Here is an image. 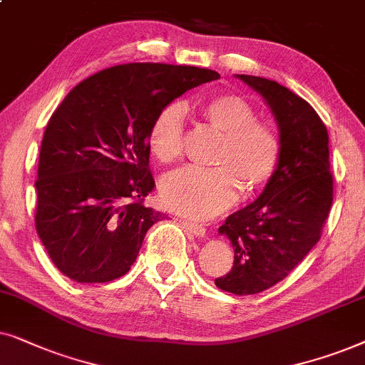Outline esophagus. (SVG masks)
Here are the masks:
<instances>
[{
    "mask_svg": "<svg viewBox=\"0 0 365 365\" xmlns=\"http://www.w3.org/2000/svg\"><path fill=\"white\" fill-rule=\"evenodd\" d=\"M182 225L187 228V230H190L193 235L197 237H203L207 233V228L202 225V223H197V222H192V220H182Z\"/></svg>",
    "mask_w": 365,
    "mask_h": 365,
    "instance_id": "esophagus-1",
    "label": "esophagus"
}]
</instances>
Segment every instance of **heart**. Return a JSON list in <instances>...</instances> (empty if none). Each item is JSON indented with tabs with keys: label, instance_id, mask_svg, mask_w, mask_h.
I'll use <instances>...</instances> for the list:
<instances>
[{
	"label": "heart",
	"instance_id": "heart-1",
	"mask_svg": "<svg viewBox=\"0 0 365 365\" xmlns=\"http://www.w3.org/2000/svg\"><path fill=\"white\" fill-rule=\"evenodd\" d=\"M205 120L222 133L213 158L217 167H185L168 173L160 183V198L170 210L195 218H210L239 200L240 187L255 193L274 177L280 162V137L270 123L257 120L249 101L223 93L202 105ZM182 103H168L148 130V148L162 163H172L183 152Z\"/></svg>",
	"mask_w": 365,
	"mask_h": 365
}]
</instances>
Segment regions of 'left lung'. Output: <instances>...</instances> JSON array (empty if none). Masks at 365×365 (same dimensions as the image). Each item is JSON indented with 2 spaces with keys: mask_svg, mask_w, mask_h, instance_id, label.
I'll use <instances>...</instances> for the list:
<instances>
[{
  "mask_svg": "<svg viewBox=\"0 0 365 365\" xmlns=\"http://www.w3.org/2000/svg\"><path fill=\"white\" fill-rule=\"evenodd\" d=\"M270 106L280 162L255 202L218 228L233 247V267L215 285L235 295L260 294L284 280L322 235L334 198L329 133L312 106L277 81L237 75Z\"/></svg>",
  "mask_w": 365,
  "mask_h": 365,
  "instance_id": "left-lung-1",
  "label": "left lung"
}]
</instances>
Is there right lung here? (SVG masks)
<instances>
[{"instance_id":"1","label":"right lung","mask_w":365,"mask_h":365,"mask_svg":"<svg viewBox=\"0 0 365 365\" xmlns=\"http://www.w3.org/2000/svg\"><path fill=\"white\" fill-rule=\"evenodd\" d=\"M213 70L165 63L106 68L78 83L48 121L35 183L36 232L56 269L80 284L125 275L162 213L153 190L148 130L175 98Z\"/></svg>"}]
</instances>
